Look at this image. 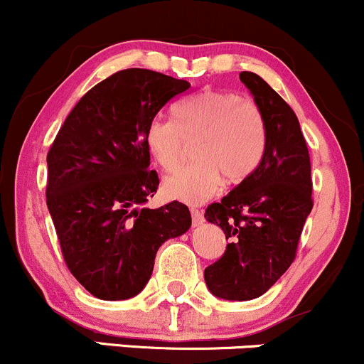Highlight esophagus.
<instances>
[{
	"instance_id": "34e87169",
	"label": "esophagus",
	"mask_w": 364,
	"mask_h": 364,
	"mask_svg": "<svg viewBox=\"0 0 364 364\" xmlns=\"http://www.w3.org/2000/svg\"><path fill=\"white\" fill-rule=\"evenodd\" d=\"M191 215H193V223L196 227L201 225V223L204 222V216H203L201 211L198 210V208H191Z\"/></svg>"
}]
</instances>
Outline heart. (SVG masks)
<instances>
[{
	"label": "heart",
	"mask_w": 364,
	"mask_h": 364,
	"mask_svg": "<svg viewBox=\"0 0 364 364\" xmlns=\"http://www.w3.org/2000/svg\"><path fill=\"white\" fill-rule=\"evenodd\" d=\"M193 163L163 182L177 201L199 204L227 183H240L255 173L267 148V124L249 97L222 89H206L173 109V120L154 117L144 144L158 166L171 171L182 160L186 142H194Z\"/></svg>",
	"instance_id": "heart-1"
}]
</instances>
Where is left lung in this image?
Here are the masks:
<instances>
[{"label":"left lung","mask_w":364,"mask_h":364,"mask_svg":"<svg viewBox=\"0 0 364 364\" xmlns=\"http://www.w3.org/2000/svg\"><path fill=\"white\" fill-rule=\"evenodd\" d=\"M239 77L264 117L267 148L255 173L204 213L228 240L204 280L227 301L256 299L287 272L313 208L311 161L296 113L259 75Z\"/></svg>","instance_id":"8db88e82"}]
</instances>
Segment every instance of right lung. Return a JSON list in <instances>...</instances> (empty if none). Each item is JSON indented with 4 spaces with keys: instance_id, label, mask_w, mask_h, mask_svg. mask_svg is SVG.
<instances>
[{
    "instance_id": "1",
    "label": "right lung",
    "mask_w": 364,
    "mask_h": 364,
    "mask_svg": "<svg viewBox=\"0 0 364 364\" xmlns=\"http://www.w3.org/2000/svg\"><path fill=\"white\" fill-rule=\"evenodd\" d=\"M189 87L146 68L113 73L80 97L48 151L46 203L63 259L97 299L137 296L161 244L189 230L186 204L141 208L160 183L146 127Z\"/></svg>"
}]
</instances>
